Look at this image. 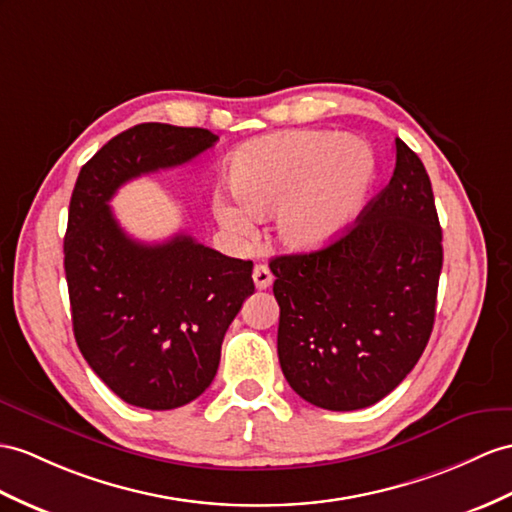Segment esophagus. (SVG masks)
Returning a JSON list of instances; mask_svg holds the SVG:
<instances>
[{
	"label": "esophagus",
	"mask_w": 512,
	"mask_h": 512,
	"mask_svg": "<svg viewBox=\"0 0 512 512\" xmlns=\"http://www.w3.org/2000/svg\"><path fill=\"white\" fill-rule=\"evenodd\" d=\"M252 276H254L256 289H260V291H263V289H269L271 282H273V273L269 271V267H267V265H256Z\"/></svg>",
	"instance_id": "34e87169"
}]
</instances>
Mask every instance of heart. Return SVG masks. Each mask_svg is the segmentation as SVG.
Here are the masks:
<instances>
[{"label": "heart", "instance_id": "obj_1", "mask_svg": "<svg viewBox=\"0 0 512 512\" xmlns=\"http://www.w3.org/2000/svg\"><path fill=\"white\" fill-rule=\"evenodd\" d=\"M376 156L360 141L323 130H293L249 141L230 160L238 202L219 197V223L234 234L254 228V216L273 213L278 241L297 254L319 252L339 241L363 210Z\"/></svg>", "mask_w": 512, "mask_h": 512}]
</instances>
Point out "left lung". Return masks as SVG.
Listing matches in <instances>:
<instances>
[{
    "instance_id": "left-lung-1",
    "label": "left lung",
    "mask_w": 512,
    "mask_h": 512,
    "mask_svg": "<svg viewBox=\"0 0 512 512\" xmlns=\"http://www.w3.org/2000/svg\"><path fill=\"white\" fill-rule=\"evenodd\" d=\"M432 184L395 139V171L339 241L271 258L278 358L313 406L358 410L400 384L428 345L443 267Z\"/></svg>"
}]
</instances>
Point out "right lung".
<instances>
[{
    "instance_id": "1",
    "label": "right lung",
    "mask_w": 512,
    "mask_h": 512,
    "mask_svg": "<svg viewBox=\"0 0 512 512\" xmlns=\"http://www.w3.org/2000/svg\"><path fill=\"white\" fill-rule=\"evenodd\" d=\"M217 141L204 128L141 123L99 149L71 193L65 273L73 334L86 363L132 406L171 410L208 389L223 336L254 293V265L182 232L165 243L134 241L108 202L126 182L184 165Z\"/></svg>"
}]
</instances>
